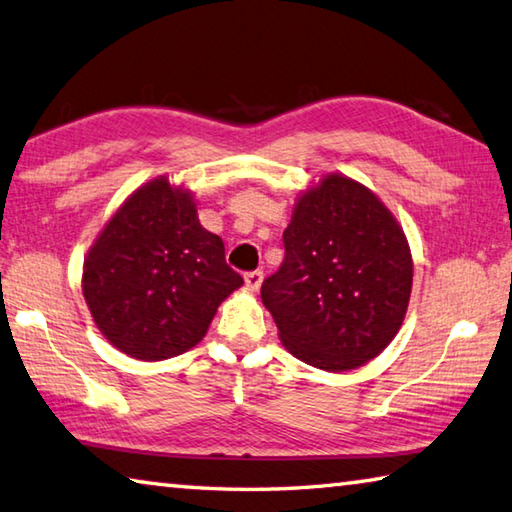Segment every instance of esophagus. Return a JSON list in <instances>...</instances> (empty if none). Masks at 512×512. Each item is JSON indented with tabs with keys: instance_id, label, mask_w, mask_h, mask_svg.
Here are the masks:
<instances>
[{
	"instance_id": "1",
	"label": "esophagus",
	"mask_w": 512,
	"mask_h": 512,
	"mask_svg": "<svg viewBox=\"0 0 512 512\" xmlns=\"http://www.w3.org/2000/svg\"><path fill=\"white\" fill-rule=\"evenodd\" d=\"M244 282L250 288V291H259V286L264 282V273L262 271H250L244 275Z\"/></svg>"
}]
</instances>
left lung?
<instances>
[{"label":"left lung","mask_w":512,"mask_h":512,"mask_svg":"<svg viewBox=\"0 0 512 512\" xmlns=\"http://www.w3.org/2000/svg\"><path fill=\"white\" fill-rule=\"evenodd\" d=\"M284 248L262 302L286 351L336 374L376 358L401 329L414 275L385 203L345 174L322 176L297 197Z\"/></svg>","instance_id":"left-lung-1"}]
</instances>
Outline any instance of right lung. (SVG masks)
<instances>
[{"instance_id": "obj_1", "label": "right lung", "mask_w": 512, "mask_h": 512, "mask_svg": "<svg viewBox=\"0 0 512 512\" xmlns=\"http://www.w3.org/2000/svg\"><path fill=\"white\" fill-rule=\"evenodd\" d=\"M244 284L190 190L159 176L129 194L82 266L96 327L136 360L174 358L203 340L219 304Z\"/></svg>"}]
</instances>
